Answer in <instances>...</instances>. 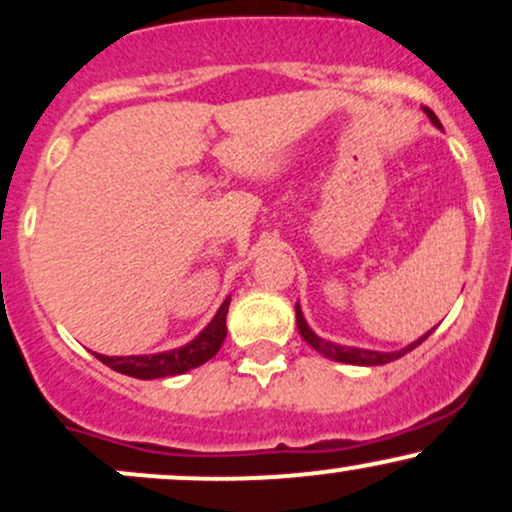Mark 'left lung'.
Masks as SVG:
<instances>
[{
  "instance_id": "8db88e82",
  "label": "left lung",
  "mask_w": 512,
  "mask_h": 512,
  "mask_svg": "<svg viewBox=\"0 0 512 512\" xmlns=\"http://www.w3.org/2000/svg\"><path fill=\"white\" fill-rule=\"evenodd\" d=\"M426 115L431 117V122L436 127H440V122H438V117L433 115V110H428L426 108ZM296 325H298V332H301V337L305 339V342H308L310 346H313L315 351H320L322 356H327V358H332V361H339V363H354V366H383V363H390V361H395V358H399V356H404L407 354V351H411V349H416V346H419L421 342H424V339L428 337V334H424V337L421 339H416L414 344H409L407 349H402V351H392V354H380V351H368V349H354V346H339V344H334V342H327V339H322V337H317V334L310 330L308 325H305V320H303V313H301V308H298L296 305Z\"/></svg>"
}]
</instances>
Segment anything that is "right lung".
Returning a JSON list of instances; mask_svg holds the SVG:
<instances>
[{
    "label": "right lung",
    "instance_id": "1",
    "mask_svg": "<svg viewBox=\"0 0 512 512\" xmlns=\"http://www.w3.org/2000/svg\"><path fill=\"white\" fill-rule=\"evenodd\" d=\"M231 298L221 303L219 313L214 315V320L204 327L202 334L197 339H192L190 344L180 346V349L163 351V354L154 356H103L96 354L98 361H103L105 366L117 370L122 375H132V378L142 380H154V378H166V375H180L187 370L202 366L211 356H216V351L221 349L223 339H226V313Z\"/></svg>",
    "mask_w": 512,
    "mask_h": 512
}]
</instances>
